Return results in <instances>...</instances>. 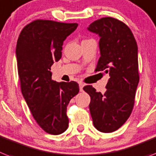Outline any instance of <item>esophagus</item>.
<instances>
[{
	"label": "esophagus",
	"instance_id": "34e87169",
	"mask_svg": "<svg viewBox=\"0 0 156 156\" xmlns=\"http://www.w3.org/2000/svg\"><path fill=\"white\" fill-rule=\"evenodd\" d=\"M79 86H80V92H82V91H83V86H84V84L80 82V83H79Z\"/></svg>",
	"mask_w": 156,
	"mask_h": 156
}]
</instances>
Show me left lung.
I'll use <instances>...</instances> for the list:
<instances>
[{
    "instance_id": "8db88e82",
    "label": "left lung",
    "mask_w": 156,
    "mask_h": 156,
    "mask_svg": "<svg viewBox=\"0 0 156 156\" xmlns=\"http://www.w3.org/2000/svg\"><path fill=\"white\" fill-rule=\"evenodd\" d=\"M87 29L100 37V57L95 72L108 73L110 78L104 94L92 85L83 90L91 97L89 110L94 127L109 133L119 129L133 109L140 80L138 47L129 27L115 18H100Z\"/></svg>"
}]
</instances>
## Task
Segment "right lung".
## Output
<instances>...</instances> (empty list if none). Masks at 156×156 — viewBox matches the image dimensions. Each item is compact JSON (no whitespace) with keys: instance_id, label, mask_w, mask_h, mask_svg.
Segmentation results:
<instances>
[{"instance_id":"1","label":"right lung","mask_w":156,"mask_h":156,"mask_svg":"<svg viewBox=\"0 0 156 156\" xmlns=\"http://www.w3.org/2000/svg\"><path fill=\"white\" fill-rule=\"evenodd\" d=\"M76 23L36 20L21 30L16 54L21 92L33 118L47 133L60 135L69 127L67 107L78 94L75 81L52 80L51 66L61 58L64 41Z\"/></svg>"}]
</instances>
